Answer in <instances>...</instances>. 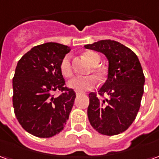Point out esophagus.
<instances>
[{
    "mask_svg": "<svg viewBox=\"0 0 159 159\" xmlns=\"http://www.w3.org/2000/svg\"><path fill=\"white\" fill-rule=\"evenodd\" d=\"M83 93H81V92H76V96H78V95H81Z\"/></svg>",
    "mask_w": 159,
    "mask_h": 159,
    "instance_id": "34e87169",
    "label": "esophagus"
}]
</instances>
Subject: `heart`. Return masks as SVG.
Listing matches in <instances>:
<instances>
[{"instance_id":"1","label":"heart","mask_w":159,"mask_h":159,"mask_svg":"<svg viewBox=\"0 0 159 159\" xmlns=\"http://www.w3.org/2000/svg\"><path fill=\"white\" fill-rule=\"evenodd\" d=\"M84 56L87 59V60L92 65V66H97L100 61V55L95 52L93 51H88L84 53ZM60 71L62 73L64 76L67 78H70L73 76V69L71 66V61H70V56H65L60 63L59 66ZM93 73H95L99 77H101L103 76V72L97 67H93L92 69ZM96 84V80L92 76H77L73 78L71 81H70L68 83V86L76 92H84L87 90H89L93 89Z\"/></svg>"}]
</instances>
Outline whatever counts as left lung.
Here are the masks:
<instances>
[{"mask_svg": "<svg viewBox=\"0 0 159 159\" xmlns=\"http://www.w3.org/2000/svg\"><path fill=\"white\" fill-rule=\"evenodd\" d=\"M102 52L109 62L108 76L98 93H90L88 117L91 126L100 134L115 135L132 124L140 107L145 76L134 52L120 42L101 40L84 46Z\"/></svg>", "mask_w": 159, "mask_h": 159, "instance_id": "obj_1", "label": "left lung"}]
</instances>
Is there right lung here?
<instances>
[{
    "label": "right lung",
    "instance_id": "1",
    "mask_svg": "<svg viewBox=\"0 0 159 159\" xmlns=\"http://www.w3.org/2000/svg\"><path fill=\"white\" fill-rule=\"evenodd\" d=\"M70 50L68 46L47 42L34 47L17 64L12 78L14 113L23 129L36 137L54 136L69 119L76 93L66 87L59 66Z\"/></svg>",
    "mask_w": 159,
    "mask_h": 159
}]
</instances>
